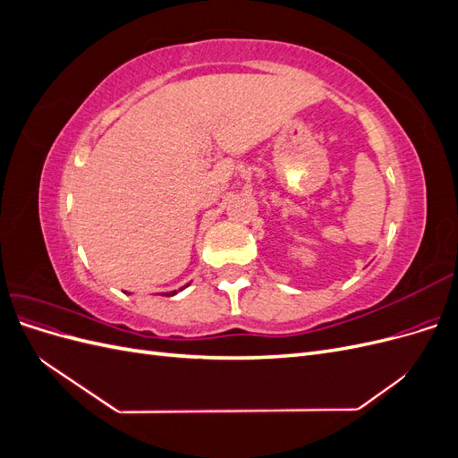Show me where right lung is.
I'll list each match as a JSON object with an SVG mask.
<instances>
[{
  "mask_svg": "<svg viewBox=\"0 0 458 458\" xmlns=\"http://www.w3.org/2000/svg\"><path fill=\"white\" fill-rule=\"evenodd\" d=\"M185 286H189V284H185ZM185 286H182L179 290H183ZM179 290H172V293H164V294H165V296H174V294H177V293H179Z\"/></svg>",
  "mask_w": 458,
  "mask_h": 458,
  "instance_id": "add662e5",
  "label": "right lung"
}]
</instances>
